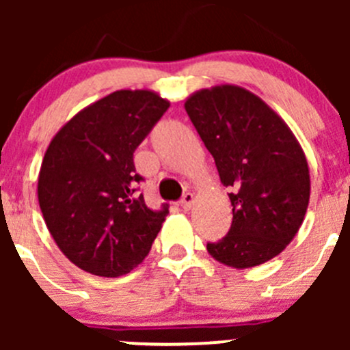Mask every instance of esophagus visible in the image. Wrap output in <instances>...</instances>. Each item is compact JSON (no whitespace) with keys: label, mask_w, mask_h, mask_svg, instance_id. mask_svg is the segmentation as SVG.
Instances as JSON below:
<instances>
[{"label":"esophagus","mask_w":350,"mask_h":350,"mask_svg":"<svg viewBox=\"0 0 350 350\" xmlns=\"http://www.w3.org/2000/svg\"><path fill=\"white\" fill-rule=\"evenodd\" d=\"M193 204H195V195H193V193H186V195L183 196V200H181L183 210H189Z\"/></svg>","instance_id":"obj_1"}]
</instances>
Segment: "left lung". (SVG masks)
Wrapping results in <instances>:
<instances>
[{"mask_svg":"<svg viewBox=\"0 0 350 350\" xmlns=\"http://www.w3.org/2000/svg\"><path fill=\"white\" fill-rule=\"evenodd\" d=\"M185 108L232 191V227L208 254L234 269L267 262L305 220L310 169L301 146L269 105L235 84L195 91Z\"/></svg>","mask_w":350,"mask_h":350,"instance_id":"obj_1","label":"left lung"}]
</instances>
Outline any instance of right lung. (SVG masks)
<instances>
[{
    "instance_id": "right-lung-1",
    "label": "right lung",
    "mask_w": 350,
    "mask_h": 350,
    "mask_svg": "<svg viewBox=\"0 0 350 350\" xmlns=\"http://www.w3.org/2000/svg\"><path fill=\"white\" fill-rule=\"evenodd\" d=\"M150 90H120L59 130L38 172V204L61 252L94 276L130 273L149 254L169 210L137 196L133 152L167 111Z\"/></svg>"
}]
</instances>
